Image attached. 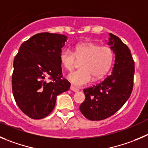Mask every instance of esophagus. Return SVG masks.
Here are the masks:
<instances>
[{"label": "esophagus", "mask_w": 148, "mask_h": 148, "mask_svg": "<svg viewBox=\"0 0 148 148\" xmlns=\"http://www.w3.org/2000/svg\"><path fill=\"white\" fill-rule=\"evenodd\" d=\"M70 89H71L72 91H75V92H77V91H79V89H78V88H77V87L74 86H73V85H71V86H70Z\"/></svg>", "instance_id": "34e87169"}]
</instances>
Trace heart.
Masks as SVG:
<instances>
[{
    "label": "heart",
    "instance_id": "obj_1",
    "mask_svg": "<svg viewBox=\"0 0 148 148\" xmlns=\"http://www.w3.org/2000/svg\"><path fill=\"white\" fill-rule=\"evenodd\" d=\"M77 60H81V68L73 72L69 80L76 86H83L92 80L102 78L110 68L114 53L109 46H100L91 42H83L75 46L74 51L64 49L60 52V61L67 71H72L76 65Z\"/></svg>",
    "mask_w": 148,
    "mask_h": 148
}]
</instances>
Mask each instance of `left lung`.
<instances>
[{"mask_svg":"<svg viewBox=\"0 0 148 148\" xmlns=\"http://www.w3.org/2000/svg\"><path fill=\"white\" fill-rule=\"evenodd\" d=\"M109 43L115 55L112 73L96 86L84 88L81 113L91 121L110 117L127 101L133 90L134 61L131 51L119 37L109 33Z\"/></svg>","mask_w":148,"mask_h":148,"instance_id":"obj_1","label":"left lung"}]
</instances>
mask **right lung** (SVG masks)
<instances>
[{
  "label": "right lung",
  "instance_id": "1",
  "mask_svg": "<svg viewBox=\"0 0 148 148\" xmlns=\"http://www.w3.org/2000/svg\"><path fill=\"white\" fill-rule=\"evenodd\" d=\"M67 36L42 33L21 45L14 60L12 86L15 102L28 117L41 119L51 112L58 94L70 83L63 78L60 54Z\"/></svg>",
  "mask_w": 148,
  "mask_h": 148
}]
</instances>
